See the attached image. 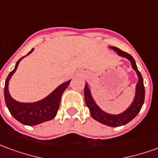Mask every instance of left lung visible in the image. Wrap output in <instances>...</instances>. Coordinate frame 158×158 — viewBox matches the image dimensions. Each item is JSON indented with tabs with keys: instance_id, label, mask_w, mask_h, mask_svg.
<instances>
[{
	"instance_id": "8db88e82",
	"label": "left lung",
	"mask_w": 158,
	"mask_h": 158,
	"mask_svg": "<svg viewBox=\"0 0 158 158\" xmlns=\"http://www.w3.org/2000/svg\"><path fill=\"white\" fill-rule=\"evenodd\" d=\"M110 48L113 49V51L118 54L120 56L125 57L131 62L133 69L135 70L138 76V83L136 85L135 88V96L134 98L133 102L131 105L127 108V109L123 112L120 114L113 115L109 113H105L104 111L100 108L99 106L96 105V102L93 99L91 93L89 89V86L85 84V100L86 106L90 111V115L93 118L98 121L101 123H103L105 125L110 126V127H118V126L124 125L126 123L130 122L133 118H135L136 115L139 113V112L142 107L144 100H145V87H144V83H143V78L140 73L137 69L135 61L133 58L132 56H130L129 53L125 52H123L120 49L117 48L115 46H110Z\"/></svg>"
}]
</instances>
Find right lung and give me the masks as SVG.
<instances>
[{
  "mask_svg": "<svg viewBox=\"0 0 158 158\" xmlns=\"http://www.w3.org/2000/svg\"><path fill=\"white\" fill-rule=\"evenodd\" d=\"M34 51V48L26 56L29 55ZM23 56L17 62L15 68L10 73L6 79L5 87H4V97H5L6 105L8 108L9 112L12 117L16 118L19 122L25 125H37L41 123L46 122L52 120L56 117L57 113V110L60 106V101L63 91L67 89L71 80L63 83L62 85L54 89L48 96L39 102L32 103H24L17 102L16 100L12 98L8 91L9 80L12 74L15 73L19 62L23 57Z\"/></svg>",
  "mask_w": 158,
  "mask_h": 158,
  "instance_id": "obj_1",
  "label": "right lung"
}]
</instances>
